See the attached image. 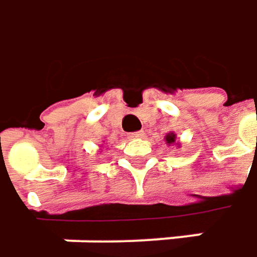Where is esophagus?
Here are the masks:
<instances>
[{"label":"esophagus","instance_id":"34e87169","mask_svg":"<svg viewBox=\"0 0 257 257\" xmlns=\"http://www.w3.org/2000/svg\"><path fill=\"white\" fill-rule=\"evenodd\" d=\"M144 137V132L143 131H138V132H132V134H129L128 138L129 140H134V138H143Z\"/></svg>","mask_w":257,"mask_h":257}]
</instances>
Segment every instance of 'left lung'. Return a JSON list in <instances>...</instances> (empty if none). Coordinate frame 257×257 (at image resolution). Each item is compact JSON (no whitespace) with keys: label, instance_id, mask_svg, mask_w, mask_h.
Listing matches in <instances>:
<instances>
[{"label":"left lung","instance_id":"obj_1","mask_svg":"<svg viewBox=\"0 0 257 257\" xmlns=\"http://www.w3.org/2000/svg\"><path fill=\"white\" fill-rule=\"evenodd\" d=\"M165 140H166V144H174L176 141V135L174 132H169V134L165 137Z\"/></svg>","mask_w":257,"mask_h":257}]
</instances>
